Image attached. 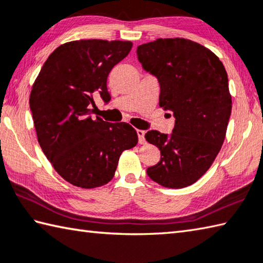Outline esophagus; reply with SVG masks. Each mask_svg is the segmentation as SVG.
I'll list each match as a JSON object with an SVG mask.
<instances>
[{
    "label": "esophagus",
    "instance_id": "obj_1",
    "mask_svg": "<svg viewBox=\"0 0 263 263\" xmlns=\"http://www.w3.org/2000/svg\"><path fill=\"white\" fill-rule=\"evenodd\" d=\"M137 135H138V142H140V144H145V138H144L145 132L138 129L137 130Z\"/></svg>",
    "mask_w": 263,
    "mask_h": 263
}]
</instances>
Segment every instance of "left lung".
<instances>
[{
    "label": "left lung",
    "mask_w": 263,
    "mask_h": 263,
    "mask_svg": "<svg viewBox=\"0 0 263 263\" xmlns=\"http://www.w3.org/2000/svg\"><path fill=\"white\" fill-rule=\"evenodd\" d=\"M137 57L159 81L160 107L175 117L171 135L145 134L161 153L147 175L165 187L191 185L209 171L226 138L232 105L226 68L210 49L182 37L138 46Z\"/></svg>",
    "instance_id": "8db88e82"
}]
</instances>
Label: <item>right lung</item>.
<instances>
[{"label": "right lung", "mask_w": 263, "mask_h": 263, "mask_svg": "<svg viewBox=\"0 0 263 263\" xmlns=\"http://www.w3.org/2000/svg\"><path fill=\"white\" fill-rule=\"evenodd\" d=\"M130 41L79 40L54 49L29 96L39 144L71 184L92 189L110 182L119 158L138 142L126 122L91 118L93 97L110 102L107 76L132 50Z\"/></svg>", "instance_id": "add662e5"}]
</instances>
